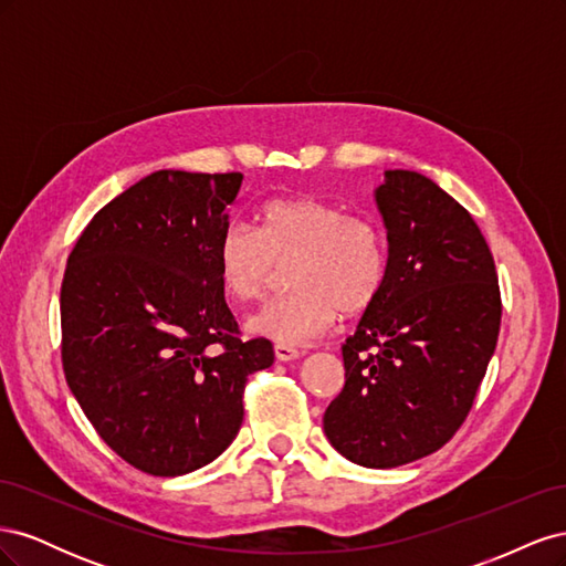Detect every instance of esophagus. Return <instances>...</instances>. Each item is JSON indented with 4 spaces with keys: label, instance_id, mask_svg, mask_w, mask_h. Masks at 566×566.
Segmentation results:
<instances>
[{
    "label": "esophagus",
    "instance_id": "obj_1",
    "mask_svg": "<svg viewBox=\"0 0 566 566\" xmlns=\"http://www.w3.org/2000/svg\"><path fill=\"white\" fill-rule=\"evenodd\" d=\"M273 354H276L279 361H295V358L302 352L297 347H293V345H276V347H273Z\"/></svg>",
    "mask_w": 566,
    "mask_h": 566
}]
</instances>
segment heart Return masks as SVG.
<instances>
[{
  "instance_id": "b5f03b06",
  "label": "heart",
  "mask_w": 566,
  "mask_h": 566,
  "mask_svg": "<svg viewBox=\"0 0 566 566\" xmlns=\"http://www.w3.org/2000/svg\"><path fill=\"white\" fill-rule=\"evenodd\" d=\"M214 260L221 285L241 302L262 297L279 264L287 265L285 295L248 318V331L279 345L323 335L342 314H361L382 293L389 243L380 221L347 214L314 196L264 202L260 227L229 224Z\"/></svg>"
}]
</instances>
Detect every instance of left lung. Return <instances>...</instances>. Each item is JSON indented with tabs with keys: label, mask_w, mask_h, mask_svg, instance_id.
I'll return each instance as SVG.
<instances>
[{
	"label": "left lung",
	"mask_w": 566,
	"mask_h": 566,
	"mask_svg": "<svg viewBox=\"0 0 566 566\" xmlns=\"http://www.w3.org/2000/svg\"><path fill=\"white\" fill-rule=\"evenodd\" d=\"M389 271L342 345L345 387L325 408L333 449L387 470L430 455L465 422L501 331V287L472 214L410 169L375 188Z\"/></svg>",
	"instance_id": "1"
}]
</instances>
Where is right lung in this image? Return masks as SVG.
I'll use <instances>...</instances> for the list:
<instances>
[{
  "label": "right lung",
  "instance_id": "add662e5",
  "mask_svg": "<svg viewBox=\"0 0 566 566\" xmlns=\"http://www.w3.org/2000/svg\"><path fill=\"white\" fill-rule=\"evenodd\" d=\"M241 184L160 169L101 208L67 256V387L98 437L153 476L224 453L248 375L273 364L269 339H241L214 260Z\"/></svg>",
  "mask_w": 566,
  "mask_h": 566
}]
</instances>
